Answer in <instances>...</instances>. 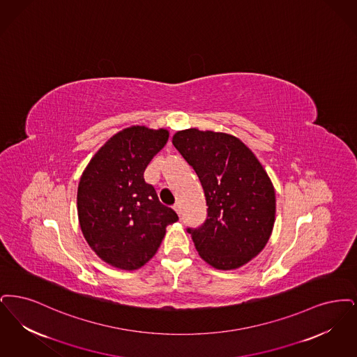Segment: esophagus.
I'll return each mask as SVG.
<instances>
[{"label": "esophagus", "mask_w": 357, "mask_h": 357, "mask_svg": "<svg viewBox=\"0 0 357 357\" xmlns=\"http://www.w3.org/2000/svg\"><path fill=\"white\" fill-rule=\"evenodd\" d=\"M173 209L176 211V213H177V215H181V206H180V204H178V202H176V204L173 205Z\"/></svg>", "instance_id": "obj_1"}]
</instances>
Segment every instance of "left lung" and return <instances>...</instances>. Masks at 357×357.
<instances>
[{"label": "left lung", "instance_id": "left-lung-1", "mask_svg": "<svg viewBox=\"0 0 357 357\" xmlns=\"http://www.w3.org/2000/svg\"><path fill=\"white\" fill-rule=\"evenodd\" d=\"M172 142L199 176L208 218L188 229L200 257L220 271L249 263L266 245L275 225V188L248 146L222 132L190 128Z\"/></svg>", "mask_w": 357, "mask_h": 357}]
</instances>
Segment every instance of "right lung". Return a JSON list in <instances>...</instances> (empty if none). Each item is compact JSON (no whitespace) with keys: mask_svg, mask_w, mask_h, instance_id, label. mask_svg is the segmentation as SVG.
Segmentation results:
<instances>
[{"mask_svg":"<svg viewBox=\"0 0 357 357\" xmlns=\"http://www.w3.org/2000/svg\"><path fill=\"white\" fill-rule=\"evenodd\" d=\"M169 132L135 125L97 151L79 178L78 221L96 255L109 265L135 271L160 247L167 227L178 220L161 204L144 172L167 144Z\"/></svg>","mask_w":357,"mask_h":357,"instance_id":"right-lung-1","label":"right lung"}]
</instances>
